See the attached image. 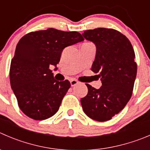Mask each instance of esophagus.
Wrapping results in <instances>:
<instances>
[{"instance_id": "1", "label": "esophagus", "mask_w": 150, "mask_h": 150, "mask_svg": "<svg viewBox=\"0 0 150 150\" xmlns=\"http://www.w3.org/2000/svg\"><path fill=\"white\" fill-rule=\"evenodd\" d=\"M70 83L72 86H76L78 83V81L77 80H71Z\"/></svg>"}]
</instances>
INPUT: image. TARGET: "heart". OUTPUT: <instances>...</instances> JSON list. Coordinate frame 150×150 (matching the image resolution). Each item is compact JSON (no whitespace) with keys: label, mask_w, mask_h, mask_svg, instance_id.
<instances>
[{"label":"heart","mask_w":150,"mask_h":150,"mask_svg":"<svg viewBox=\"0 0 150 150\" xmlns=\"http://www.w3.org/2000/svg\"><path fill=\"white\" fill-rule=\"evenodd\" d=\"M83 44H92V43L91 42H85V43H83Z\"/></svg>","instance_id":"1"}]
</instances>
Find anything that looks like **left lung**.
I'll use <instances>...</instances> for the list:
<instances>
[{
    "mask_svg": "<svg viewBox=\"0 0 150 150\" xmlns=\"http://www.w3.org/2000/svg\"><path fill=\"white\" fill-rule=\"evenodd\" d=\"M84 38L97 47L91 70L99 72V89L86 83L88 94L81 100L84 113L98 122L110 120L127 105L133 94L137 73L135 53L130 40L113 28L85 30Z\"/></svg>",
    "mask_w": 150,
    "mask_h": 150,
    "instance_id": "8db88e82",
    "label": "left lung"
}]
</instances>
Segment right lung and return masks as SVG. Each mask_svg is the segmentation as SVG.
Returning <instances> with one entry per match:
<instances>
[{
	"instance_id": "1",
	"label": "right lung",
	"mask_w": 150,
	"mask_h": 150,
	"mask_svg": "<svg viewBox=\"0 0 150 150\" xmlns=\"http://www.w3.org/2000/svg\"><path fill=\"white\" fill-rule=\"evenodd\" d=\"M83 40L78 32L55 28L30 32L20 39L11 62L10 83L27 117L44 120L58 111L71 84L54 79L50 66L56 67L65 47Z\"/></svg>"
}]
</instances>
